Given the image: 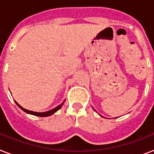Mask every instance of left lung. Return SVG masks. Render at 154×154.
I'll list each match as a JSON object with an SVG mask.
<instances>
[{"label":"left lung","mask_w":154,"mask_h":154,"mask_svg":"<svg viewBox=\"0 0 154 154\" xmlns=\"http://www.w3.org/2000/svg\"><path fill=\"white\" fill-rule=\"evenodd\" d=\"M94 110H95V109H94ZM95 111H96V110H95ZM101 117H102V116H101Z\"/></svg>","instance_id":"1"}]
</instances>
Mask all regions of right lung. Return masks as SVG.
<instances>
[{
  "instance_id": "add662e5",
  "label": "right lung",
  "mask_w": 154,
  "mask_h": 154,
  "mask_svg": "<svg viewBox=\"0 0 154 154\" xmlns=\"http://www.w3.org/2000/svg\"><path fill=\"white\" fill-rule=\"evenodd\" d=\"M16 104L17 105V106L19 108H20V109H22L24 112H25L26 113H29V114H31V115H34V116H37V117H49V116H50V115L53 114L54 112H56L57 110H59L61 108V106L63 105V104H64V102H65V101H63L60 105H59L58 106H57L56 108H54V109H53L51 110H49V111H47V112H34V111H30V110H28V109H24V108L22 107V106H20L19 104H18L17 101H15Z\"/></svg>"
}]
</instances>
